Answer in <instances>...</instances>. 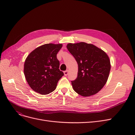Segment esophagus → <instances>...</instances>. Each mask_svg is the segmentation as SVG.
I'll list each match as a JSON object with an SVG mask.
<instances>
[{"label": "esophagus", "instance_id": "esophagus-1", "mask_svg": "<svg viewBox=\"0 0 135 135\" xmlns=\"http://www.w3.org/2000/svg\"><path fill=\"white\" fill-rule=\"evenodd\" d=\"M68 70H66V71L64 72V74H65V76H67L68 75Z\"/></svg>", "mask_w": 135, "mask_h": 135}]
</instances>
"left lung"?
<instances>
[{
    "label": "left lung",
    "mask_w": 135,
    "mask_h": 135,
    "mask_svg": "<svg viewBox=\"0 0 135 135\" xmlns=\"http://www.w3.org/2000/svg\"><path fill=\"white\" fill-rule=\"evenodd\" d=\"M67 48L78 65L77 78L71 81L74 90L85 97L97 94L109 76L110 64L108 55L96 46L84 42L69 43Z\"/></svg>",
    "instance_id": "left-lung-1"
}]
</instances>
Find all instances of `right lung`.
<instances>
[{
    "label": "right lung",
    "mask_w": 135,
    "mask_h": 135,
    "mask_svg": "<svg viewBox=\"0 0 135 135\" xmlns=\"http://www.w3.org/2000/svg\"><path fill=\"white\" fill-rule=\"evenodd\" d=\"M62 45L46 44L41 45L27 56L24 74L30 87L41 95L52 93L64 73L59 69L57 54Z\"/></svg>",
    "instance_id": "1"
}]
</instances>
